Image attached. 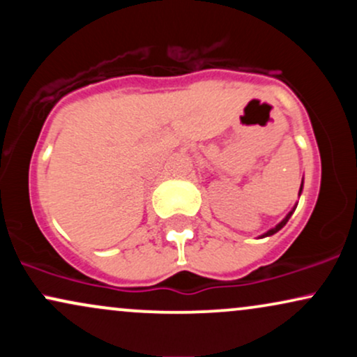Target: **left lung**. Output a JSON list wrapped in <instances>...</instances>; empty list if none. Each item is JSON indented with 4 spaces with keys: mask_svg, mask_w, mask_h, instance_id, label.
Segmentation results:
<instances>
[{
    "mask_svg": "<svg viewBox=\"0 0 357 357\" xmlns=\"http://www.w3.org/2000/svg\"><path fill=\"white\" fill-rule=\"evenodd\" d=\"M302 186H304V181H302V184H301V190H298V196H301V192H302ZM296 208H297V204H296V206H294V208H292V210H290L289 213H287V216H285V218H284V220H282V221H280V223H278V225H275V227H273V228H270V230H268V231H265V233H264V235H261V236H260V238H265V236H270V235H273V233H277L278 230H282V228H284V227H285V225H287V221H289V218H290V216H292V215H294V211H296Z\"/></svg>",
    "mask_w": 357,
    "mask_h": 357,
    "instance_id": "1",
    "label": "left lung"
}]
</instances>
